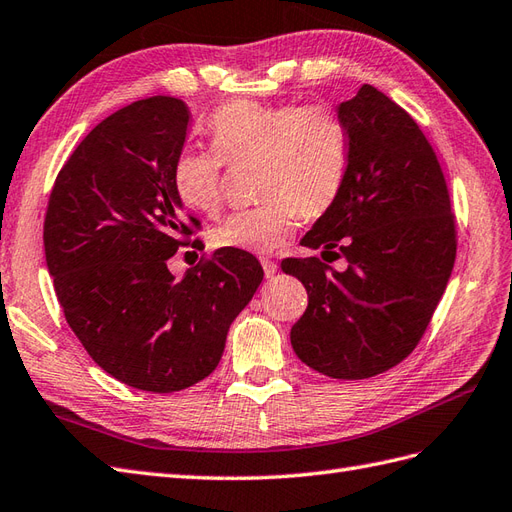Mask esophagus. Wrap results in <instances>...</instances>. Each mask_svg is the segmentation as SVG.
<instances>
[{
  "instance_id": "34e87169",
  "label": "esophagus",
  "mask_w": 512,
  "mask_h": 512,
  "mask_svg": "<svg viewBox=\"0 0 512 512\" xmlns=\"http://www.w3.org/2000/svg\"><path fill=\"white\" fill-rule=\"evenodd\" d=\"M261 266H264L266 279H272L274 274H277V270H279V264L274 259H261Z\"/></svg>"
}]
</instances>
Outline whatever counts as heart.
I'll use <instances>...</instances> for the list:
<instances>
[{"label":"heart","instance_id":"obj_1","mask_svg":"<svg viewBox=\"0 0 512 512\" xmlns=\"http://www.w3.org/2000/svg\"><path fill=\"white\" fill-rule=\"evenodd\" d=\"M212 149H183L173 162V190L194 214L216 216L225 203V164L255 162L257 207L227 216L212 231L216 248L266 255L337 201L346 177V127L326 103L233 99L207 125Z\"/></svg>","mask_w":512,"mask_h":512}]
</instances>
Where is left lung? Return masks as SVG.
Listing matches in <instances>:
<instances>
[{"label":"left lung","instance_id":"1","mask_svg":"<svg viewBox=\"0 0 512 512\" xmlns=\"http://www.w3.org/2000/svg\"><path fill=\"white\" fill-rule=\"evenodd\" d=\"M348 164L342 192L303 246L348 261L287 257L309 305L292 326L298 359L320 374L359 381L406 359L426 333L456 259L448 183L411 114L370 84L339 103Z\"/></svg>","mask_w":512,"mask_h":512}]
</instances>
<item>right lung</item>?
Segmentation results:
<instances>
[{"label": "right lung", "mask_w": 512, "mask_h": 512, "mask_svg": "<svg viewBox=\"0 0 512 512\" xmlns=\"http://www.w3.org/2000/svg\"><path fill=\"white\" fill-rule=\"evenodd\" d=\"M190 110L175 97L129 103L77 144L56 177L43 242L58 303L101 370L129 387L170 393L216 370L229 326L264 279L259 261L218 248L183 279L168 270L199 246L181 209L173 162Z\"/></svg>", "instance_id": "add662e5"}]
</instances>
